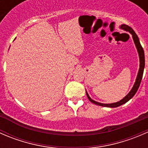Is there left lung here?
I'll return each instance as SVG.
<instances>
[{
  "label": "left lung",
  "mask_w": 148,
  "mask_h": 148,
  "mask_svg": "<svg viewBox=\"0 0 148 148\" xmlns=\"http://www.w3.org/2000/svg\"><path fill=\"white\" fill-rule=\"evenodd\" d=\"M120 28L121 29L124 30V31H126L127 32L130 33L132 36V38H133L134 43H135V46L137 48V50H138V54H139V58H140V69H139L138 71V76H137L136 80H135V82L133 86H132V89L130 90V92L125 97L122 99H121L120 101L117 102H114V103H111V104H103V103H100V102H97L96 101L93 100L90 98V97L89 96L88 93L86 92V96H87L88 99L91 102L94 103L95 104H97V105L99 106H102V107H117L119 106L122 105V104H125L127 102L130 100L131 98L133 97L134 95H135V93L138 91L139 86L140 85V82H141L142 78H143V71H144V68H145V53H144V50H143V47H142L141 44H140V41H139V38L138 36H137V34H135V31H133L132 28L130 27L129 26L125 24H122L120 26Z\"/></svg>",
  "instance_id": "left-lung-1"
}]
</instances>
